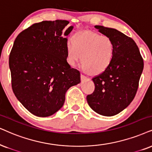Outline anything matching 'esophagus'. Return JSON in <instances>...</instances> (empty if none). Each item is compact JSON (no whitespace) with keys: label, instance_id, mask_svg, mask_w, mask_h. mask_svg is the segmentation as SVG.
I'll use <instances>...</instances> for the list:
<instances>
[{"label":"esophagus","instance_id":"34e87169","mask_svg":"<svg viewBox=\"0 0 152 152\" xmlns=\"http://www.w3.org/2000/svg\"><path fill=\"white\" fill-rule=\"evenodd\" d=\"M80 79H81L82 81H84V80H86L88 79V78L86 77V76H85V75L83 74H80Z\"/></svg>","mask_w":152,"mask_h":152}]
</instances>
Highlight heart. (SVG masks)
Returning <instances> with one entry per match:
<instances>
[{"label": "heart", "instance_id": "heart-1", "mask_svg": "<svg viewBox=\"0 0 152 152\" xmlns=\"http://www.w3.org/2000/svg\"><path fill=\"white\" fill-rule=\"evenodd\" d=\"M66 59L74 66L81 57L82 69L91 74H99L106 71L114 58V42L109 36L93 31H80L66 44Z\"/></svg>", "mask_w": 152, "mask_h": 152}]
</instances>
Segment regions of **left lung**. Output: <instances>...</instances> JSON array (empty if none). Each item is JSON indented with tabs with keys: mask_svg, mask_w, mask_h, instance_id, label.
Returning <instances> with one entry per match:
<instances>
[{
	"mask_svg": "<svg viewBox=\"0 0 152 152\" xmlns=\"http://www.w3.org/2000/svg\"><path fill=\"white\" fill-rule=\"evenodd\" d=\"M100 33L114 42V58L106 71L93 78L95 90L87 96L90 108L106 116L118 114L133 100L144 62L135 42L115 28L96 25Z\"/></svg>",
	"mask_w": 152,
	"mask_h": 152,
	"instance_id": "obj_1",
	"label": "left lung"
}]
</instances>
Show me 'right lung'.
I'll return each instance as SVG.
<instances>
[{"label": "right lung", "instance_id": "1", "mask_svg": "<svg viewBox=\"0 0 152 152\" xmlns=\"http://www.w3.org/2000/svg\"><path fill=\"white\" fill-rule=\"evenodd\" d=\"M66 20L43 21L17 36L9 57L15 95L35 116H51L62 108L67 90L80 82V72L66 61Z\"/></svg>", "mask_w": 152, "mask_h": 152}]
</instances>
